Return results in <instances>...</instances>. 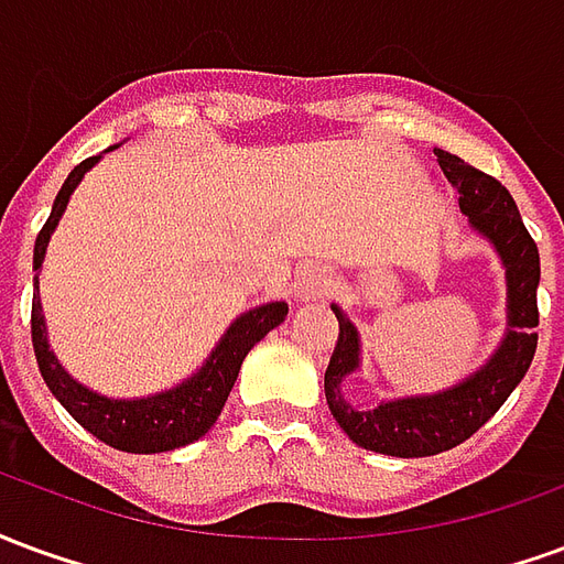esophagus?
<instances>
[{
	"instance_id": "esophagus-1",
	"label": "esophagus",
	"mask_w": 564,
	"mask_h": 564,
	"mask_svg": "<svg viewBox=\"0 0 564 564\" xmlns=\"http://www.w3.org/2000/svg\"><path fill=\"white\" fill-rule=\"evenodd\" d=\"M332 290V271L319 269V265H314V269H305L302 274H299V281H295V305H317V302H323L326 295H329Z\"/></svg>"
}]
</instances>
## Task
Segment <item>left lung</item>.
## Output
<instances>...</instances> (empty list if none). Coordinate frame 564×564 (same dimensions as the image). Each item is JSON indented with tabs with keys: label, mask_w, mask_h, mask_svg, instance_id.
Here are the masks:
<instances>
[{
	"label": "left lung",
	"mask_w": 564,
	"mask_h": 564,
	"mask_svg": "<svg viewBox=\"0 0 564 564\" xmlns=\"http://www.w3.org/2000/svg\"><path fill=\"white\" fill-rule=\"evenodd\" d=\"M441 172L459 193V208L474 232L496 247L508 281V332L480 371L435 395H411L383 402L371 411H359L344 399V380L359 368V335L341 307L332 305L338 317V344L326 368V402L354 444L383 456H435L453 449L496 414L517 383L525 378L538 347V281L541 257L525 229L517 202L496 177L474 169L456 153L435 150Z\"/></svg>",
	"instance_id": "obj_1"
}]
</instances>
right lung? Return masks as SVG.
<instances>
[{"mask_svg": "<svg viewBox=\"0 0 564 564\" xmlns=\"http://www.w3.org/2000/svg\"><path fill=\"white\" fill-rule=\"evenodd\" d=\"M102 156H90V160H84L72 169L63 189L56 193L51 217H47L42 232L35 238V253H32V269H35L32 347H35V359H39V371H42L47 390L54 392L68 414L75 416L90 435L105 441L108 447L123 449V453H165V449L186 447L217 423V416H220L223 404L232 392L235 378H238L250 347L262 341L274 326H281L290 307H286V302H269V305L241 314L226 329L220 344L214 347V354L205 359V366L198 368L193 378L177 383L174 390L156 392V395H148V399H105L99 392L80 387L78 380L56 362L54 350L47 344L42 295H39V269H42L44 250H47V241L54 235L56 223L66 210L68 196L75 193L80 177L90 172Z\"/></svg>", "mask_w": 564, "mask_h": 564, "instance_id": "add662e5", "label": "right lung"}]
</instances>
